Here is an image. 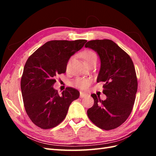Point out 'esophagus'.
Returning a JSON list of instances; mask_svg holds the SVG:
<instances>
[{
	"mask_svg": "<svg viewBox=\"0 0 156 156\" xmlns=\"http://www.w3.org/2000/svg\"><path fill=\"white\" fill-rule=\"evenodd\" d=\"M87 96H88V94L85 93V92H80V98H84V97H87Z\"/></svg>",
	"mask_w": 156,
	"mask_h": 156,
	"instance_id": "34e87169",
	"label": "esophagus"
}]
</instances>
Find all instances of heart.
<instances>
[{"label": "heart", "instance_id": "b5f03b06", "mask_svg": "<svg viewBox=\"0 0 156 156\" xmlns=\"http://www.w3.org/2000/svg\"><path fill=\"white\" fill-rule=\"evenodd\" d=\"M81 56L86 64H88L92 61L97 60V55L94 51L92 50H85L82 51ZM69 61H68V63ZM92 83V79L90 78H78L74 82V84L76 87H77L82 90H87L90 87Z\"/></svg>", "mask_w": 156, "mask_h": 156}]
</instances>
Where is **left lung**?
<instances>
[{"label": "left lung", "mask_w": 156, "mask_h": 156, "mask_svg": "<svg viewBox=\"0 0 156 156\" xmlns=\"http://www.w3.org/2000/svg\"><path fill=\"white\" fill-rule=\"evenodd\" d=\"M97 52L101 69L97 82H104L105 101L92 94L94 105L87 111L93 123L104 130L117 128L127 120L133 107L137 91V79L133 62L114 41L97 39L85 45Z\"/></svg>", "instance_id": "8db88e82"}]
</instances>
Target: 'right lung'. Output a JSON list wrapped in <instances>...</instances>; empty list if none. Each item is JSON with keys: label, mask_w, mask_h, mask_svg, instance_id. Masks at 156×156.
Returning a JSON list of instances; mask_svg holds the SVG:
<instances>
[{"label": "right lung", "mask_w": 156, "mask_h": 156, "mask_svg": "<svg viewBox=\"0 0 156 156\" xmlns=\"http://www.w3.org/2000/svg\"><path fill=\"white\" fill-rule=\"evenodd\" d=\"M87 41H49L27 59L21 88L25 111L37 127L44 129L56 127L66 117L72 102L79 98L80 92L74 88L67 87L59 94L53 86L56 76L66 72L69 59Z\"/></svg>", "instance_id": "obj_1"}]
</instances>
